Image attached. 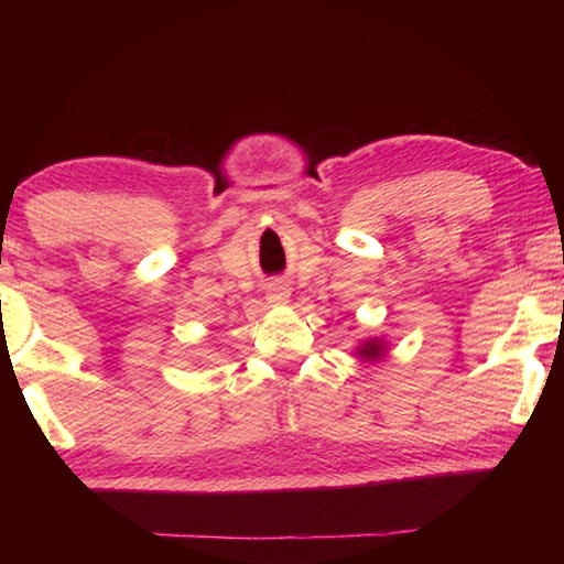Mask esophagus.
<instances>
[{
    "label": "esophagus",
    "mask_w": 564,
    "mask_h": 564,
    "mask_svg": "<svg viewBox=\"0 0 564 564\" xmlns=\"http://www.w3.org/2000/svg\"><path fill=\"white\" fill-rule=\"evenodd\" d=\"M291 299V289L283 281H273L265 289V303L269 305H285Z\"/></svg>",
    "instance_id": "1"
}]
</instances>
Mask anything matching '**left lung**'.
<instances>
[{
  "instance_id": "1",
  "label": "left lung",
  "mask_w": 564,
  "mask_h": 564,
  "mask_svg": "<svg viewBox=\"0 0 564 564\" xmlns=\"http://www.w3.org/2000/svg\"><path fill=\"white\" fill-rule=\"evenodd\" d=\"M388 350H390V343L386 338L373 336V338L358 340V346L352 352H356V358L360 362H380V360H386Z\"/></svg>"
}]
</instances>
